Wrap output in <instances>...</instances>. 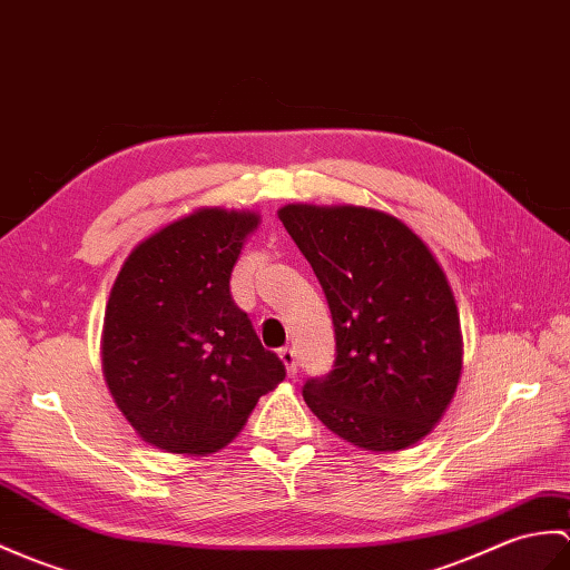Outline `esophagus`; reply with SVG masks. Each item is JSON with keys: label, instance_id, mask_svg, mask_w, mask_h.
<instances>
[{"label": "esophagus", "instance_id": "obj_1", "mask_svg": "<svg viewBox=\"0 0 570 570\" xmlns=\"http://www.w3.org/2000/svg\"><path fill=\"white\" fill-rule=\"evenodd\" d=\"M279 360H282L284 368H286V374H288V379H296V374H298V362H296V352H294V350H291V347H284V350H279Z\"/></svg>", "mask_w": 570, "mask_h": 570}]
</instances>
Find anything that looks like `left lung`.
Masks as SVG:
<instances>
[{
    "label": "left lung",
    "mask_w": 570,
    "mask_h": 570,
    "mask_svg": "<svg viewBox=\"0 0 570 570\" xmlns=\"http://www.w3.org/2000/svg\"><path fill=\"white\" fill-rule=\"evenodd\" d=\"M279 220L311 262L335 325V364L303 399L364 452H401L434 430L461 364L459 308L442 264L386 210L286 204Z\"/></svg>",
    "instance_id": "8db88e82"
}]
</instances>
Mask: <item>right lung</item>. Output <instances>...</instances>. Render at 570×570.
<instances>
[{"instance_id": "obj_1", "label": "right lung", "mask_w": 570, "mask_h": 570, "mask_svg": "<svg viewBox=\"0 0 570 570\" xmlns=\"http://www.w3.org/2000/svg\"><path fill=\"white\" fill-rule=\"evenodd\" d=\"M255 210L196 208L145 237L111 286L101 368L142 442L206 456L230 444L286 368L230 298Z\"/></svg>"}]
</instances>
